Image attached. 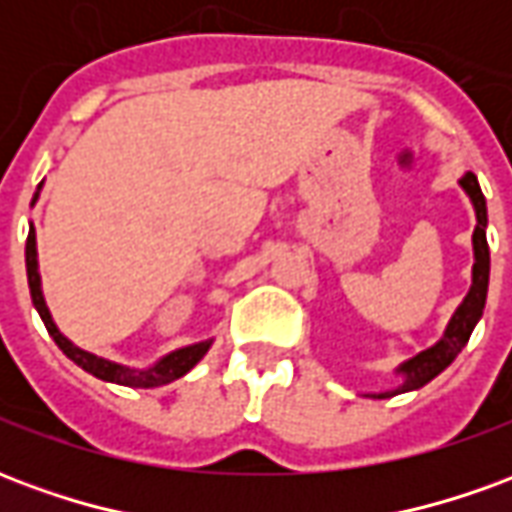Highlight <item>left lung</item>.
Instances as JSON below:
<instances>
[{"label": "left lung", "mask_w": 512, "mask_h": 512, "mask_svg": "<svg viewBox=\"0 0 512 512\" xmlns=\"http://www.w3.org/2000/svg\"><path fill=\"white\" fill-rule=\"evenodd\" d=\"M461 186L466 189V194L472 197L474 211H477V227H474V279L469 296L463 299V304L458 307V312L452 315L447 332L441 337L439 343L422 351L414 359H408L406 365L400 367V373L406 376V384L395 389V392H384V395L373 397H392L400 395V392H408V389H419L425 386L430 378H436L450 365L455 356L461 354V348L469 343L472 337V329L480 321L485 307V296H488V271H491V252H488V241H485V224H488V208H485V197L480 191V183H477V175L474 172H466L461 178Z\"/></svg>", "instance_id": "obj_1"}]
</instances>
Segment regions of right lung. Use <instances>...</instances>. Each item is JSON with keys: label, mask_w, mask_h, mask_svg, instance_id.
I'll list each match as a JSON object with an SVG mask.
<instances>
[{"label": "right lung", "mask_w": 512, "mask_h": 512, "mask_svg": "<svg viewBox=\"0 0 512 512\" xmlns=\"http://www.w3.org/2000/svg\"><path fill=\"white\" fill-rule=\"evenodd\" d=\"M38 197V194H35ZM27 279H29V293H32V304H35V310L46 323V329L54 337V343L60 345V351L71 362L87 370V373H93L95 378H101V381H112V384H123V386H136V389H150V386H161L169 384V381H175V378L186 376L191 367L200 362L202 356L208 354V348H211V340L208 343H197L189 345V348H180V351H172L169 356H164L156 367H150V370H128L123 365H115V362H106L101 356H93L82 351V348H76L71 340H65L60 332H57V326L51 321L49 310H46V301H43V293H40V274H38V252H35V230L29 227L27 235Z\"/></svg>", "instance_id": "obj_1"}]
</instances>
